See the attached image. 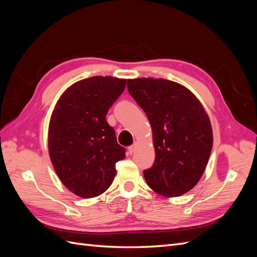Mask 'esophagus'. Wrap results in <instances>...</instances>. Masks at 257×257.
<instances>
[{"label":"esophagus","instance_id":"esophagus-1","mask_svg":"<svg viewBox=\"0 0 257 257\" xmlns=\"http://www.w3.org/2000/svg\"><path fill=\"white\" fill-rule=\"evenodd\" d=\"M134 152H135V145L130 146V147H128V153L132 155Z\"/></svg>","mask_w":257,"mask_h":257}]
</instances>
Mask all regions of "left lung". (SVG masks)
Instances as JSON below:
<instances>
[{"instance_id":"obj_1","label":"left lung","mask_w":257,"mask_h":257,"mask_svg":"<svg viewBox=\"0 0 257 257\" xmlns=\"http://www.w3.org/2000/svg\"><path fill=\"white\" fill-rule=\"evenodd\" d=\"M127 89L153 132L155 160L144 170L147 184L166 197L189 192L212 150V128L203 105L183 85L163 78L128 79Z\"/></svg>"}]
</instances>
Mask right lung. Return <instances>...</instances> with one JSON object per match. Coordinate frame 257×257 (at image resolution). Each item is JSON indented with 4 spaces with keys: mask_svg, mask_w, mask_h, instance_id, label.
<instances>
[{
    "mask_svg": "<svg viewBox=\"0 0 257 257\" xmlns=\"http://www.w3.org/2000/svg\"><path fill=\"white\" fill-rule=\"evenodd\" d=\"M126 79L94 76L71 85L58 100L49 132L54 170L76 195H100L112 183L115 163L125 158L106 114L122 94Z\"/></svg>",
    "mask_w": 257,
    "mask_h": 257,
    "instance_id": "add662e5",
    "label": "right lung"
}]
</instances>
